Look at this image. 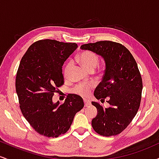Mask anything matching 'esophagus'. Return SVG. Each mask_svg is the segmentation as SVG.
Listing matches in <instances>:
<instances>
[{
  "label": "esophagus",
  "instance_id": "obj_1",
  "mask_svg": "<svg viewBox=\"0 0 159 159\" xmlns=\"http://www.w3.org/2000/svg\"><path fill=\"white\" fill-rule=\"evenodd\" d=\"M84 105H85V107L89 106V105H90V102L89 101V100L84 99Z\"/></svg>",
  "mask_w": 159,
  "mask_h": 159
}]
</instances>
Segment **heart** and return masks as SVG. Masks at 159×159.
<instances>
[{
  "mask_svg": "<svg viewBox=\"0 0 159 159\" xmlns=\"http://www.w3.org/2000/svg\"><path fill=\"white\" fill-rule=\"evenodd\" d=\"M76 60L78 63L81 64L84 68L87 70L93 71L95 68L97 66L98 63V57L96 54L90 51H84L79 54L76 57ZM72 66V63L68 62L66 65L64 70H63V74L65 77H66L68 75L69 69ZM93 88V84H79L75 87L72 89V93L78 96H81L82 97H86L90 93V91Z\"/></svg>",
  "mask_w": 159,
  "mask_h": 159,
  "instance_id": "b5f03b06",
  "label": "heart"
}]
</instances>
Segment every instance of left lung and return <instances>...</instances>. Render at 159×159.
Wrapping results in <instances>:
<instances>
[{"label": "left lung", "instance_id": "8db88e82", "mask_svg": "<svg viewBox=\"0 0 159 159\" xmlns=\"http://www.w3.org/2000/svg\"><path fill=\"white\" fill-rule=\"evenodd\" d=\"M81 48L102 56L105 62V74L94 96L102 103L106 99L110 107L104 108L92 102L98 112L92 126L100 135H116L126 129L139 109L143 83L138 65L130 52L115 42L88 43Z\"/></svg>", "mask_w": 159, "mask_h": 159}]
</instances>
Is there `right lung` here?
I'll return each instance as SVG.
<instances>
[{
	"instance_id": "1",
	"label": "right lung",
	"mask_w": 159,
	"mask_h": 159,
	"mask_svg": "<svg viewBox=\"0 0 159 159\" xmlns=\"http://www.w3.org/2000/svg\"><path fill=\"white\" fill-rule=\"evenodd\" d=\"M77 48L76 43L39 40L29 47L20 62L16 78L20 109L42 135L57 138L65 134L84 105L76 94H69L62 105L52 101L54 93L64 83L62 66Z\"/></svg>"
}]
</instances>
